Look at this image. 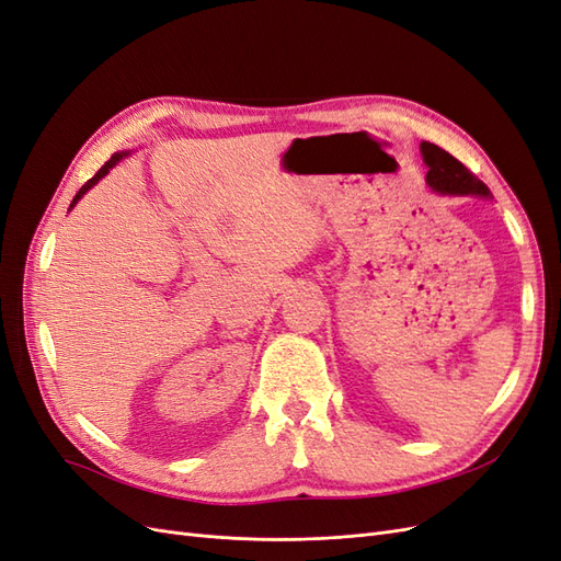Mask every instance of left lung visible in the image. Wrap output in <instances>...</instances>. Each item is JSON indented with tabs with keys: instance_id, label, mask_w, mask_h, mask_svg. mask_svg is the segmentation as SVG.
<instances>
[{
	"instance_id": "obj_1",
	"label": "left lung",
	"mask_w": 561,
	"mask_h": 561,
	"mask_svg": "<svg viewBox=\"0 0 561 561\" xmlns=\"http://www.w3.org/2000/svg\"><path fill=\"white\" fill-rule=\"evenodd\" d=\"M421 157L423 163L428 165L426 182L433 192L443 196L491 198L489 186L474 178V173H470L461 161H456L443 147L433 142H421Z\"/></svg>"
}]
</instances>
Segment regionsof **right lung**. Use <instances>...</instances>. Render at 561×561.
<instances>
[{"mask_svg": "<svg viewBox=\"0 0 561 561\" xmlns=\"http://www.w3.org/2000/svg\"><path fill=\"white\" fill-rule=\"evenodd\" d=\"M128 154H130V151H116V154H112V159H110V161H107V163H105L103 168H100V171H98V173H95V175H93V178H91V180H89L87 184H83L79 192H77V196H75V198H72V203H70V210H72V208L77 206V203H79V198H81L83 194H87V192L91 190V186H95V184H98L100 180H103V178H105V175H107V173L112 171V168H114V165H116L118 161H122V159H126Z\"/></svg>", "mask_w": 561, "mask_h": 561, "instance_id": "obj_1", "label": "right lung"}]
</instances>
